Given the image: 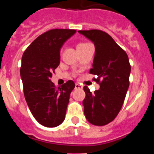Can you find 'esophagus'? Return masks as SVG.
I'll use <instances>...</instances> for the list:
<instances>
[{
    "label": "esophagus",
    "mask_w": 154,
    "mask_h": 154,
    "mask_svg": "<svg viewBox=\"0 0 154 154\" xmlns=\"http://www.w3.org/2000/svg\"><path fill=\"white\" fill-rule=\"evenodd\" d=\"M75 89H82V85H81L80 84L76 83L75 85Z\"/></svg>",
    "instance_id": "obj_1"
}]
</instances>
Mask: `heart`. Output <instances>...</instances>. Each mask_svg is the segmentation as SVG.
Masks as SVG:
<instances>
[{"instance_id":"obj_1","label":"heart","mask_w":154,"mask_h":154,"mask_svg":"<svg viewBox=\"0 0 154 154\" xmlns=\"http://www.w3.org/2000/svg\"><path fill=\"white\" fill-rule=\"evenodd\" d=\"M87 45L86 43H79V44L77 45V48L78 47H81V46H83V45Z\"/></svg>"}]
</instances>
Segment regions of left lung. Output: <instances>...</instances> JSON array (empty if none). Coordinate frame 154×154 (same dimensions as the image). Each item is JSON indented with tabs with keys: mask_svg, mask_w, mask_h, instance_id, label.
<instances>
[{
	"mask_svg": "<svg viewBox=\"0 0 154 154\" xmlns=\"http://www.w3.org/2000/svg\"><path fill=\"white\" fill-rule=\"evenodd\" d=\"M79 33L95 45L92 69L89 73L97 76L94 80L100 82V88L94 94L84 86V114L91 124L105 126L116 117L123 106L130 85L131 67L129 58L126 51L104 31L90 30L79 31Z\"/></svg>",
	"mask_w": 154,
	"mask_h": 154,
	"instance_id": "8db88e82",
	"label": "left lung"
}]
</instances>
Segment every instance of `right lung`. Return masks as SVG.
Segmentation results:
<instances>
[{"label":"right lung","mask_w":154,"mask_h":154,"mask_svg":"<svg viewBox=\"0 0 154 154\" xmlns=\"http://www.w3.org/2000/svg\"><path fill=\"white\" fill-rule=\"evenodd\" d=\"M75 30L52 29L45 32L28 47L21 58L20 75L24 98L34 117L42 126L55 127L65 118L74 82L56 89L51 81L60 64V51Z\"/></svg>","instance_id":"1"}]
</instances>
